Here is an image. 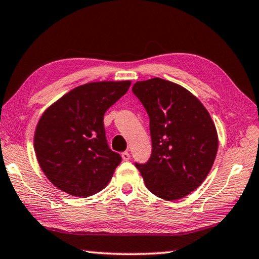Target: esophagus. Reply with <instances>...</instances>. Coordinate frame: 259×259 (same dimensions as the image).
Wrapping results in <instances>:
<instances>
[{
  "instance_id": "1",
  "label": "esophagus",
  "mask_w": 259,
  "mask_h": 259,
  "mask_svg": "<svg viewBox=\"0 0 259 259\" xmlns=\"http://www.w3.org/2000/svg\"><path fill=\"white\" fill-rule=\"evenodd\" d=\"M121 157H122L123 161H128L130 157H131L130 152H123V153H121Z\"/></svg>"
}]
</instances>
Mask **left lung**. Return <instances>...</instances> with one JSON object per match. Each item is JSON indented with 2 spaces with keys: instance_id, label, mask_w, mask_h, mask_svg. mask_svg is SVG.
Listing matches in <instances>:
<instances>
[{
  "instance_id": "obj_1",
  "label": "left lung",
  "mask_w": 259,
  "mask_h": 259,
  "mask_svg": "<svg viewBox=\"0 0 259 259\" xmlns=\"http://www.w3.org/2000/svg\"><path fill=\"white\" fill-rule=\"evenodd\" d=\"M133 92L149 117L152 155L136 166L147 189L166 201L187 196L201 186L215 161L219 137L196 96L173 81H137Z\"/></svg>"
}]
</instances>
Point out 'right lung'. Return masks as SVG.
<instances>
[{"instance_id":"1","label":"right lung","mask_w":259,"mask_h":259,"mask_svg":"<svg viewBox=\"0 0 259 259\" xmlns=\"http://www.w3.org/2000/svg\"><path fill=\"white\" fill-rule=\"evenodd\" d=\"M131 83L105 80L77 86L43 112L33 148L40 169L59 190L88 197L111 181L121 156L108 148L104 114Z\"/></svg>"}]
</instances>
